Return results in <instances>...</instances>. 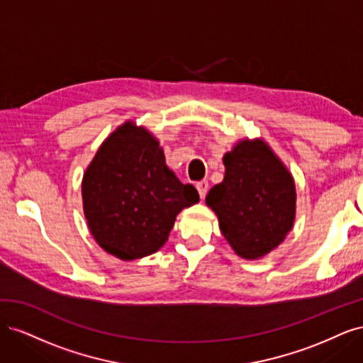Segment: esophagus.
I'll list each match as a JSON object with an SVG mask.
<instances>
[{"label":"esophagus","mask_w":363,"mask_h":363,"mask_svg":"<svg viewBox=\"0 0 363 363\" xmlns=\"http://www.w3.org/2000/svg\"><path fill=\"white\" fill-rule=\"evenodd\" d=\"M196 191H199V194H200V199L204 200L206 195H207V191H208V183L206 180L199 182V183H196Z\"/></svg>","instance_id":"1"}]
</instances>
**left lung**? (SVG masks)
I'll list each match as a JSON object with an SVG mask.
<instances>
[{
    "instance_id": "obj_1",
    "label": "left lung",
    "mask_w": 363,
    "mask_h": 363,
    "mask_svg": "<svg viewBox=\"0 0 363 363\" xmlns=\"http://www.w3.org/2000/svg\"><path fill=\"white\" fill-rule=\"evenodd\" d=\"M223 160L224 180L208 191L206 204L238 255L259 259L277 248L292 230L294 179L260 139L239 140Z\"/></svg>"
}]
</instances>
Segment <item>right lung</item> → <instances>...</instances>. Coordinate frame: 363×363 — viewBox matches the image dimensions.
<instances>
[{
	"mask_svg": "<svg viewBox=\"0 0 363 363\" xmlns=\"http://www.w3.org/2000/svg\"><path fill=\"white\" fill-rule=\"evenodd\" d=\"M82 196L94 239L123 260L160 250L175 216L200 201L194 186L167 167L159 140L131 121L98 148L83 175Z\"/></svg>",
	"mask_w": 363,
	"mask_h": 363,
	"instance_id": "right-lung-1",
	"label": "right lung"
}]
</instances>
